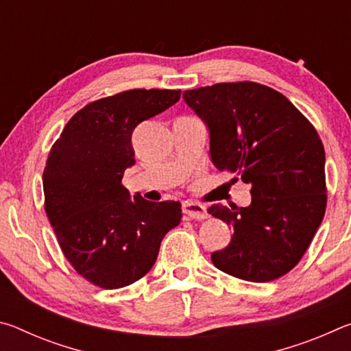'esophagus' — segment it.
<instances>
[{"label": "esophagus", "mask_w": 351, "mask_h": 351, "mask_svg": "<svg viewBox=\"0 0 351 351\" xmlns=\"http://www.w3.org/2000/svg\"><path fill=\"white\" fill-rule=\"evenodd\" d=\"M182 213L192 219H204L207 218V210L203 204L193 203V201H184Z\"/></svg>", "instance_id": "esophagus-1"}]
</instances>
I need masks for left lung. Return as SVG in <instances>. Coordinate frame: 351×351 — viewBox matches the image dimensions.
<instances>
[{"mask_svg": "<svg viewBox=\"0 0 351 351\" xmlns=\"http://www.w3.org/2000/svg\"><path fill=\"white\" fill-rule=\"evenodd\" d=\"M182 97L209 128L215 167L251 184L247 207L207 209L234 230L212 254L213 265L247 282L285 276L325 215V150L316 128L283 94L255 82L217 83Z\"/></svg>", "mask_w": 351, "mask_h": 351, "instance_id": "1", "label": "left lung"}]
</instances>
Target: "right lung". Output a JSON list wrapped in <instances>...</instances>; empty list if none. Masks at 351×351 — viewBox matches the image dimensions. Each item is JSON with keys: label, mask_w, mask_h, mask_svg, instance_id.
<instances>
[{"label": "right lung", "mask_w": 351, "mask_h": 351, "mask_svg": "<svg viewBox=\"0 0 351 351\" xmlns=\"http://www.w3.org/2000/svg\"><path fill=\"white\" fill-rule=\"evenodd\" d=\"M180 97V90H128L99 99L69 119L47 154V219L64 257L96 287L117 289L144 277L181 221L180 201L130 198L122 186L136 162L134 128Z\"/></svg>", "instance_id": "right-lung-1"}]
</instances>
